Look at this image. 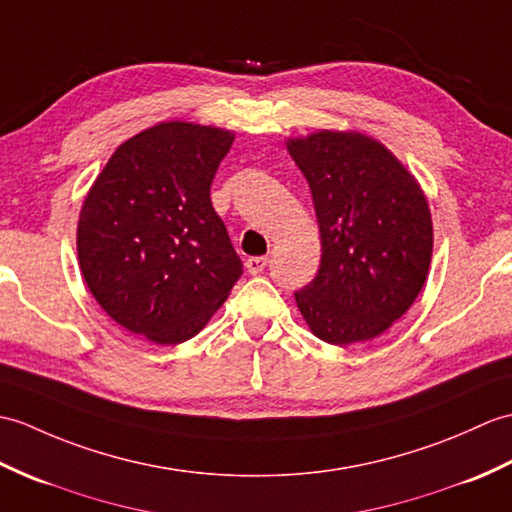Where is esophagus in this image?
Returning <instances> with one entry per match:
<instances>
[{"label":"esophagus","instance_id":"esophagus-1","mask_svg":"<svg viewBox=\"0 0 512 512\" xmlns=\"http://www.w3.org/2000/svg\"><path fill=\"white\" fill-rule=\"evenodd\" d=\"M245 267H247V271H249V274H252V276L263 274L265 267H267V258H265V256H252V258H247V260H245Z\"/></svg>","mask_w":512,"mask_h":512}]
</instances>
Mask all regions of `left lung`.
I'll list each match as a JSON object with an SVG mask.
<instances>
[{"label": "left lung", "instance_id": "obj_1", "mask_svg": "<svg viewBox=\"0 0 512 512\" xmlns=\"http://www.w3.org/2000/svg\"><path fill=\"white\" fill-rule=\"evenodd\" d=\"M309 181L322 263L295 302L311 333L333 346L379 337L423 289L434 225L423 188L399 157L359 131L289 138Z\"/></svg>", "mask_w": 512, "mask_h": 512}]
</instances>
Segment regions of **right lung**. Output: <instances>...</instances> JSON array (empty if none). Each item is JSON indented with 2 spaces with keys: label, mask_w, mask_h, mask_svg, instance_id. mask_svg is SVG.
Wrapping results in <instances>:
<instances>
[{
  "label": "right lung",
  "mask_w": 512,
  "mask_h": 512,
  "mask_svg": "<svg viewBox=\"0 0 512 512\" xmlns=\"http://www.w3.org/2000/svg\"><path fill=\"white\" fill-rule=\"evenodd\" d=\"M234 133L168 120L122 142L78 217V265L113 322L153 344L195 337L243 265L210 201Z\"/></svg>",
  "instance_id": "obj_1"
}]
</instances>
